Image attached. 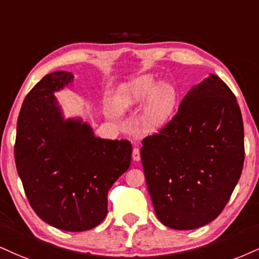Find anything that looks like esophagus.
Returning <instances> with one entry per match:
<instances>
[{
  "instance_id": "34e87169",
  "label": "esophagus",
  "mask_w": 259,
  "mask_h": 259,
  "mask_svg": "<svg viewBox=\"0 0 259 259\" xmlns=\"http://www.w3.org/2000/svg\"><path fill=\"white\" fill-rule=\"evenodd\" d=\"M132 158L135 159V161H139V159H140V151H139L138 148L133 149V151H132Z\"/></svg>"
}]
</instances>
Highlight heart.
I'll return each mask as SVG.
<instances>
[{"instance_id":"heart-1","label":"heart","mask_w":259,"mask_h":259,"mask_svg":"<svg viewBox=\"0 0 259 259\" xmlns=\"http://www.w3.org/2000/svg\"><path fill=\"white\" fill-rule=\"evenodd\" d=\"M178 95L171 85H161L151 76H139L121 86L116 96V108L120 111L137 109L148 104L144 114V126L150 131L164 127L177 108Z\"/></svg>"}]
</instances>
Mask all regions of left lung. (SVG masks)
Listing matches in <instances>:
<instances>
[{"label":"left lung","mask_w":259,"mask_h":259,"mask_svg":"<svg viewBox=\"0 0 259 259\" xmlns=\"http://www.w3.org/2000/svg\"><path fill=\"white\" fill-rule=\"evenodd\" d=\"M142 143L140 158L159 221L183 231L218 218L245 158L241 111L225 81L210 74L193 86L173 119Z\"/></svg>","instance_id":"1"}]
</instances>
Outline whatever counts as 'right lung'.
Returning <instances> with one entry per match:
<instances>
[{
  "label": "right lung",
  "instance_id": "1",
  "mask_svg": "<svg viewBox=\"0 0 259 259\" xmlns=\"http://www.w3.org/2000/svg\"><path fill=\"white\" fill-rule=\"evenodd\" d=\"M73 78L54 72L28 92L19 113L14 156L34 212L55 228L84 232L107 216L108 192L130 168L132 145L95 137L80 119H63L54 92Z\"/></svg>",
  "mask_w": 259,
  "mask_h": 259
}]
</instances>
